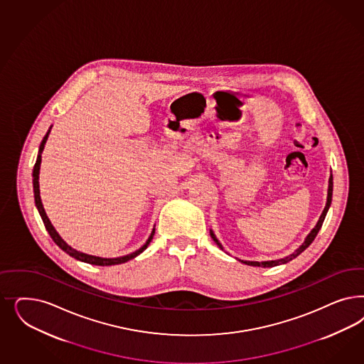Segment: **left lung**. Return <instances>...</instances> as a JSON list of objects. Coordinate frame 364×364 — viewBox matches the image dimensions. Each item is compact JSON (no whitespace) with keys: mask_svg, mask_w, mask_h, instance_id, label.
<instances>
[{"mask_svg":"<svg viewBox=\"0 0 364 364\" xmlns=\"http://www.w3.org/2000/svg\"><path fill=\"white\" fill-rule=\"evenodd\" d=\"M332 190H333V178H332V174L329 176L328 179V193H327V202H326V208H324V210L321 213V215H320V218H318V221H317L316 225H315V228L308 233V235L305 237L304 242L300 245V247H297L296 250H294V253H291L289 256H287V257L279 258V259H269V261H247V259H240V258H237L238 261H241L242 264H247V265H250V267H261V268H272V267H277V265H282V264H287V262H289L291 259H294V258L297 257L299 255H301L303 252H304L306 247H309L311 244H312V241L315 240V237H316L317 233H318V230H320V228H321V225L324 223V218H326V215H327V213H328L329 206H331V202H332ZM210 235L211 238H213V241L218 245L220 249H223V244L218 241V238L215 237L214 235V232L210 229Z\"/></svg>","mask_w":364,"mask_h":364,"instance_id":"8db88e82","label":"left lung"}]
</instances>
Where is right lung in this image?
I'll return each instance as SVG.
<instances>
[{
    "label": "right lung",
    "instance_id": "1",
    "mask_svg": "<svg viewBox=\"0 0 364 364\" xmlns=\"http://www.w3.org/2000/svg\"><path fill=\"white\" fill-rule=\"evenodd\" d=\"M50 129H52V126L49 127V129L47 131V134H46V136L43 138V141H41V144H40V147H38V154H37V159H36L35 167H33V173H32V176H33V193H35V203L36 208H37V210L40 213V217H41V220H43V223L46 225V229L48 230V233L49 235L52 237V240L55 241V244L58 245V247L61 249V250H64L67 255H70V257L76 258V259H79V261H82V262H87V264H91V265H99V267H108V265H117V264H123V262H127L129 259H132V258L136 257V256H139L143 250H146V247H149V244L151 242V240H153L154 233H155V228H153V232H151V235H149V238H147V241L141 245L138 250H135V252H132V253H129V255H126V256H120V257H114V258H107V257H99V256H92V255H87V253H82V252H79V250H76V249H73V247L68 245L63 238H61V235L58 233V230L55 229V226L52 225V223L49 221V218H48L47 213L44 210V206H43V202H41V197H40V185H38V176H40V166H41V154H43V150H44V147H46V143L48 141V136H49V132H50Z\"/></svg>",
    "mask_w": 364,
    "mask_h": 364
}]
</instances>
